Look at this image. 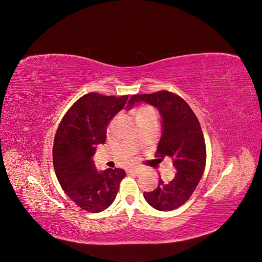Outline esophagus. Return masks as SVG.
Returning <instances> with one entry per match:
<instances>
[{"label": "esophagus", "instance_id": "34e87169", "mask_svg": "<svg viewBox=\"0 0 262 262\" xmlns=\"http://www.w3.org/2000/svg\"><path fill=\"white\" fill-rule=\"evenodd\" d=\"M126 172L133 173V175H140L142 170L140 168H130V169H126Z\"/></svg>", "mask_w": 262, "mask_h": 262}]
</instances>
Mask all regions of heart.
<instances>
[{
	"label": "heart",
	"mask_w": 262,
	"mask_h": 262,
	"mask_svg": "<svg viewBox=\"0 0 262 262\" xmlns=\"http://www.w3.org/2000/svg\"><path fill=\"white\" fill-rule=\"evenodd\" d=\"M147 110H150V108H148V107H143V108H141L139 112H138V115H140V114H143V113H145V112H147Z\"/></svg>",
	"instance_id": "heart-1"
}]
</instances>
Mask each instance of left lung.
Segmentation results:
<instances>
[{
  "label": "left lung",
  "instance_id": "obj_1",
  "mask_svg": "<svg viewBox=\"0 0 262 262\" xmlns=\"http://www.w3.org/2000/svg\"><path fill=\"white\" fill-rule=\"evenodd\" d=\"M146 102L155 107L162 117V137L156 154L168 156L177 170L169 182L161 177L158 187L144 192L147 203L158 211H171L181 207L195 190L203 175L207 149L201 126L187 102L177 95L161 91L154 94L133 95L126 109Z\"/></svg>",
  "mask_w": 262,
  "mask_h": 262
}]
</instances>
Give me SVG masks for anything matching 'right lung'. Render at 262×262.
<instances>
[{
  "mask_svg": "<svg viewBox=\"0 0 262 262\" xmlns=\"http://www.w3.org/2000/svg\"><path fill=\"white\" fill-rule=\"evenodd\" d=\"M128 96L84 95L63 117L53 142V167L62 189L81 209L98 213L115 201L125 171H97L93 161L106 141L107 126L124 107Z\"/></svg>",
  "mask_w": 262,
  "mask_h": 262,
  "instance_id": "1",
  "label": "right lung"
}]
</instances>
